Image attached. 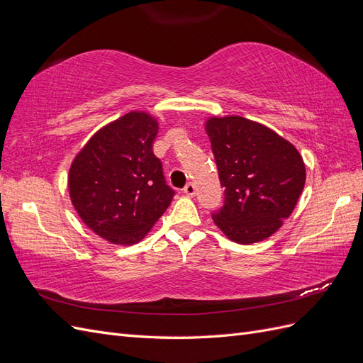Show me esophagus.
I'll return each mask as SVG.
<instances>
[{
  "instance_id": "obj_1",
  "label": "esophagus",
  "mask_w": 363,
  "mask_h": 363,
  "mask_svg": "<svg viewBox=\"0 0 363 363\" xmlns=\"http://www.w3.org/2000/svg\"><path fill=\"white\" fill-rule=\"evenodd\" d=\"M195 191H196V188H195V184H194L192 182L184 186V194H186V195L194 196V195H195Z\"/></svg>"
}]
</instances>
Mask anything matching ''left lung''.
I'll use <instances>...</instances> for the list:
<instances>
[{"label": "left lung", "instance_id": "obj_1", "mask_svg": "<svg viewBox=\"0 0 363 363\" xmlns=\"http://www.w3.org/2000/svg\"><path fill=\"white\" fill-rule=\"evenodd\" d=\"M225 203L213 223L236 244L269 238L291 216L306 183V164L289 140L242 116L206 121Z\"/></svg>", "mask_w": 363, "mask_h": 363}]
</instances>
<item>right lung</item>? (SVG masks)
<instances>
[{
  "label": "right lung",
  "instance_id": "1",
  "mask_svg": "<svg viewBox=\"0 0 363 363\" xmlns=\"http://www.w3.org/2000/svg\"><path fill=\"white\" fill-rule=\"evenodd\" d=\"M157 130L152 115L128 112L98 130L71 163L75 212L111 244H138L171 204L174 191L152 152Z\"/></svg>",
  "mask_w": 363,
  "mask_h": 363
}]
</instances>
